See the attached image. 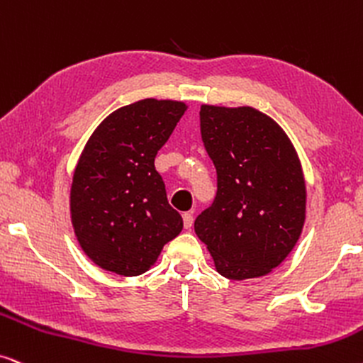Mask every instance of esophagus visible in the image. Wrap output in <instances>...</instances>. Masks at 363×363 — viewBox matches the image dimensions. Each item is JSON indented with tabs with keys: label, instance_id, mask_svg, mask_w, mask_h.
<instances>
[{
	"label": "esophagus",
	"instance_id": "obj_1",
	"mask_svg": "<svg viewBox=\"0 0 363 363\" xmlns=\"http://www.w3.org/2000/svg\"><path fill=\"white\" fill-rule=\"evenodd\" d=\"M183 225H185L186 230L191 228V225H193V213H191V211H186V213H183Z\"/></svg>",
	"mask_w": 363,
	"mask_h": 363
}]
</instances>
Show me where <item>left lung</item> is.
I'll use <instances>...</instances> for the list:
<instances>
[{
    "mask_svg": "<svg viewBox=\"0 0 363 363\" xmlns=\"http://www.w3.org/2000/svg\"><path fill=\"white\" fill-rule=\"evenodd\" d=\"M200 126L218 190L196 216V237L220 275H268L303 230L307 188L296 150L274 118L252 106L201 105Z\"/></svg>",
    "mask_w": 363,
    "mask_h": 363,
    "instance_id": "left-lung-1",
    "label": "left lung"
}]
</instances>
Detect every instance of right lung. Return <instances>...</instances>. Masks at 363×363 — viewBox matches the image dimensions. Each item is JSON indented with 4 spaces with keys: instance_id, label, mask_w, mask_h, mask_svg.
Instances as JSON below:
<instances>
[{
    "instance_id": "add662e5",
    "label": "right lung",
    "mask_w": 363,
    "mask_h": 363,
    "mask_svg": "<svg viewBox=\"0 0 363 363\" xmlns=\"http://www.w3.org/2000/svg\"><path fill=\"white\" fill-rule=\"evenodd\" d=\"M186 108L175 100L135 101L110 113L84 145L69 213L79 247L103 270L145 274L182 232V215L168 203L155 157Z\"/></svg>"
}]
</instances>
